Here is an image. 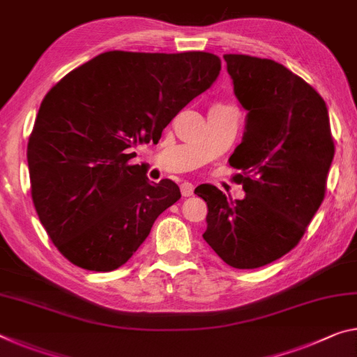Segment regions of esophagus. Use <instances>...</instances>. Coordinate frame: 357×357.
I'll list each match as a JSON object with an SVG mask.
<instances>
[{
  "label": "esophagus",
  "instance_id": "34e87169",
  "mask_svg": "<svg viewBox=\"0 0 357 357\" xmlns=\"http://www.w3.org/2000/svg\"><path fill=\"white\" fill-rule=\"evenodd\" d=\"M181 194H183V197L194 195V184H190V183L181 184Z\"/></svg>",
  "mask_w": 357,
  "mask_h": 357
}]
</instances>
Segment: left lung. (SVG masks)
<instances>
[{
  "instance_id": "left-lung-1",
  "label": "left lung",
  "mask_w": 357,
  "mask_h": 357,
  "mask_svg": "<svg viewBox=\"0 0 357 357\" xmlns=\"http://www.w3.org/2000/svg\"><path fill=\"white\" fill-rule=\"evenodd\" d=\"M227 73L246 114L241 143L230 155L245 199L214 185L195 194L206 202L213 251L234 268H259L289 252L326 194L333 139L326 101L281 63L227 54Z\"/></svg>"
}]
</instances>
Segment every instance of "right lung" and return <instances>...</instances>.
<instances>
[{
    "instance_id": "1",
    "label": "right lung",
    "mask_w": 357,
    "mask_h": 357,
    "mask_svg": "<svg viewBox=\"0 0 357 357\" xmlns=\"http://www.w3.org/2000/svg\"><path fill=\"white\" fill-rule=\"evenodd\" d=\"M208 52L111 50L50 89L28 139L39 220L71 264L112 271L137 252L155 219L181 199L172 179L149 183L132 149L157 143L172 119L211 87Z\"/></svg>"
}]
</instances>
